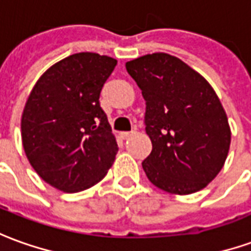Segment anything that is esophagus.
I'll return each mask as SVG.
<instances>
[{
    "mask_svg": "<svg viewBox=\"0 0 251 251\" xmlns=\"http://www.w3.org/2000/svg\"><path fill=\"white\" fill-rule=\"evenodd\" d=\"M133 134H134V131H122V133H120V137L122 138V140H127V138H130Z\"/></svg>",
    "mask_w": 251,
    "mask_h": 251,
    "instance_id": "esophagus-1",
    "label": "esophagus"
}]
</instances>
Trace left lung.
Listing matches in <instances>:
<instances>
[{
	"label": "left lung",
	"instance_id": "left-lung-1",
	"mask_svg": "<svg viewBox=\"0 0 251 251\" xmlns=\"http://www.w3.org/2000/svg\"><path fill=\"white\" fill-rule=\"evenodd\" d=\"M126 71L147 103L145 130L152 152L143 168L148 179L178 196L204 189L223 168L231 144L228 118L215 89L166 52L127 61Z\"/></svg>",
	"mask_w": 251,
	"mask_h": 251
}]
</instances>
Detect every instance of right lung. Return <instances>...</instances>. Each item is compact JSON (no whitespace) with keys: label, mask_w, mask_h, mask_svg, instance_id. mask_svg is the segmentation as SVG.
<instances>
[{"label":"right lung","mask_w":251,"mask_h":251,"mask_svg":"<svg viewBox=\"0 0 251 251\" xmlns=\"http://www.w3.org/2000/svg\"><path fill=\"white\" fill-rule=\"evenodd\" d=\"M117 59L77 52L50 66L36 81L22 114L28 162L50 186L77 193L100 182L118 145L99 96Z\"/></svg>","instance_id":"right-lung-1"}]
</instances>
